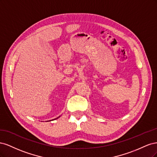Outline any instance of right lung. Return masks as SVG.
Segmentation results:
<instances>
[{"label": "right lung", "instance_id": "1", "mask_svg": "<svg viewBox=\"0 0 157 157\" xmlns=\"http://www.w3.org/2000/svg\"><path fill=\"white\" fill-rule=\"evenodd\" d=\"M59 117H60V116H59ZM59 117H58V118H55V119H57V118H59ZM55 119H54V120H55Z\"/></svg>", "mask_w": 157, "mask_h": 157}]
</instances>
